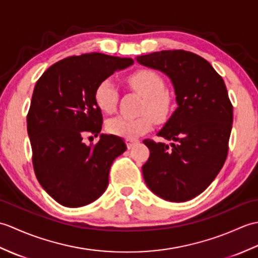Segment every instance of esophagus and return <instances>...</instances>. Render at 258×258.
Here are the masks:
<instances>
[{
    "instance_id": "1",
    "label": "esophagus",
    "mask_w": 258,
    "mask_h": 258,
    "mask_svg": "<svg viewBox=\"0 0 258 258\" xmlns=\"http://www.w3.org/2000/svg\"><path fill=\"white\" fill-rule=\"evenodd\" d=\"M126 142V145H127V149H132V147L134 146V144L138 143V140H133V139H126L125 140Z\"/></svg>"
}]
</instances>
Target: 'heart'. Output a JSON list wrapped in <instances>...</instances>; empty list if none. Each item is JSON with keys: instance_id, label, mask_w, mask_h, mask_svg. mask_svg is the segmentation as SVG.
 I'll return each mask as SVG.
<instances>
[{"instance_id": "heart-1", "label": "heart", "mask_w": 258, "mask_h": 258, "mask_svg": "<svg viewBox=\"0 0 258 258\" xmlns=\"http://www.w3.org/2000/svg\"><path fill=\"white\" fill-rule=\"evenodd\" d=\"M127 83L140 94L144 96L140 116L128 117L118 115L106 122V130L109 133L123 138L132 139L149 132L154 118L165 120L172 108L171 97L165 92V82L160 74L152 70H140L131 74ZM94 102L102 112L111 114L116 107L118 91L111 79H104L94 90Z\"/></svg>"}]
</instances>
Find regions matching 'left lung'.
Returning a JSON list of instances; mask_svg holds the SVG:
<instances>
[{
  "instance_id": "left-lung-1",
  "label": "left lung",
  "mask_w": 258,
  "mask_h": 258,
  "mask_svg": "<svg viewBox=\"0 0 258 258\" xmlns=\"http://www.w3.org/2000/svg\"><path fill=\"white\" fill-rule=\"evenodd\" d=\"M171 79L178 107L157 136L171 145L144 140L150 157L142 167L149 188L169 202H185L204 191L228 153L233 105L222 76L206 59L183 50L136 57Z\"/></svg>"
}]
</instances>
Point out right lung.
<instances>
[{
    "label": "right lung",
    "mask_w": 258,
    "mask_h": 258,
    "mask_svg": "<svg viewBox=\"0 0 258 258\" xmlns=\"http://www.w3.org/2000/svg\"><path fill=\"white\" fill-rule=\"evenodd\" d=\"M133 63L127 57L82 54L53 64L36 82L26 117L33 167L58 204L85 206L105 191L109 168L126 145L112 134H101L91 145L83 139L102 130L103 116L93 97L96 85Z\"/></svg>",
    "instance_id": "1"
}]
</instances>
